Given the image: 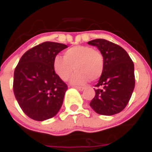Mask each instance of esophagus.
Returning a JSON list of instances; mask_svg holds the SVG:
<instances>
[{
    "instance_id": "obj_1",
    "label": "esophagus",
    "mask_w": 152,
    "mask_h": 152,
    "mask_svg": "<svg viewBox=\"0 0 152 152\" xmlns=\"http://www.w3.org/2000/svg\"><path fill=\"white\" fill-rule=\"evenodd\" d=\"M75 88L80 90V91H83V90H85V87H83V86H75Z\"/></svg>"
}]
</instances>
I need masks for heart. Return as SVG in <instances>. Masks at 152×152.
<instances>
[{
  "instance_id": "heart-1",
  "label": "heart",
  "mask_w": 152,
  "mask_h": 152,
  "mask_svg": "<svg viewBox=\"0 0 152 152\" xmlns=\"http://www.w3.org/2000/svg\"><path fill=\"white\" fill-rule=\"evenodd\" d=\"M52 66L57 76L66 81L72 75L71 83L75 85L86 83L88 80H96L102 76L104 68V58L101 52L92 47L76 45L64 52V57L56 56Z\"/></svg>"
}]
</instances>
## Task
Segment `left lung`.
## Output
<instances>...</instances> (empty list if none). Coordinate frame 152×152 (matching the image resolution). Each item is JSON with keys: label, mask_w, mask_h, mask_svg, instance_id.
Masks as SVG:
<instances>
[{"label": "left lung", "mask_w": 152, "mask_h": 152, "mask_svg": "<svg viewBox=\"0 0 152 152\" xmlns=\"http://www.w3.org/2000/svg\"><path fill=\"white\" fill-rule=\"evenodd\" d=\"M88 44L96 46L104 58V68L90 107L96 113L111 116L122 111L127 105L134 89V62L122 47L103 39Z\"/></svg>", "instance_id": "left-lung-1"}]
</instances>
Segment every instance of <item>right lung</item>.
Wrapping results in <instances>:
<instances>
[{"label":"right lung","mask_w":152,"mask_h":152,"mask_svg":"<svg viewBox=\"0 0 152 152\" xmlns=\"http://www.w3.org/2000/svg\"><path fill=\"white\" fill-rule=\"evenodd\" d=\"M67 45L45 42L27 51L14 73L13 90L23 112L39 121L57 114L68 86L55 72L53 58Z\"/></svg>","instance_id":"1"}]
</instances>
